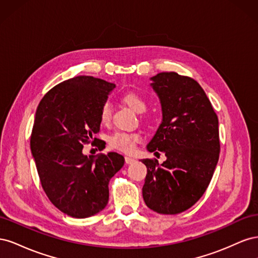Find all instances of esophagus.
Here are the masks:
<instances>
[{"instance_id":"obj_1","label":"esophagus","mask_w":258,"mask_h":258,"mask_svg":"<svg viewBox=\"0 0 258 258\" xmlns=\"http://www.w3.org/2000/svg\"><path fill=\"white\" fill-rule=\"evenodd\" d=\"M124 161H126V163H128V165H131V163H134L136 161L135 158H131V157H128V156H126L124 157Z\"/></svg>"}]
</instances>
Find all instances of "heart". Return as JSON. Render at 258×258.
Returning <instances> with one entry per match:
<instances>
[{
    "mask_svg": "<svg viewBox=\"0 0 258 258\" xmlns=\"http://www.w3.org/2000/svg\"><path fill=\"white\" fill-rule=\"evenodd\" d=\"M121 101L138 114H143L147 110V101L137 92H126L121 97ZM99 116L101 122L107 123L112 117V106L108 103H104L101 107ZM140 141H141V135L137 134V132L128 134V132L117 131L107 138V144L111 150L127 154L134 152L136 144Z\"/></svg>",
    "mask_w": 258,
    "mask_h": 258,
    "instance_id": "1",
    "label": "heart"
}]
</instances>
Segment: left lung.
I'll return each instance as SVG.
<instances>
[{"instance_id": "1", "label": "left lung", "mask_w": 258, "mask_h": 258, "mask_svg": "<svg viewBox=\"0 0 258 258\" xmlns=\"http://www.w3.org/2000/svg\"><path fill=\"white\" fill-rule=\"evenodd\" d=\"M162 107V122L148 143L167 160L143 159V198L159 214H177L202 197L220 157L218 118L205 90L191 77L162 72L152 77Z\"/></svg>"}]
</instances>
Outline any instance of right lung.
Listing matches in <instances>:
<instances>
[{
    "instance_id": "right-lung-1",
    "label": "right lung",
    "mask_w": 258,
    "mask_h": 258,
    "mask_svg": "<svg viewBox=\"0 0 258 258\" xmlns=\"http://www.w3.org/2000/svg\"><path fill=\"white\" fill-rule=\"evenodd\" d=\"M115 85L76 76L51 88L37 106L30 146L43 189L64 214L85 218L102 211L108 182L123 166L117 153L87 156L85 144L97 141L100 110ZM99 151L105 147L97 143Z\"/></svg>"
}]
</instances>
